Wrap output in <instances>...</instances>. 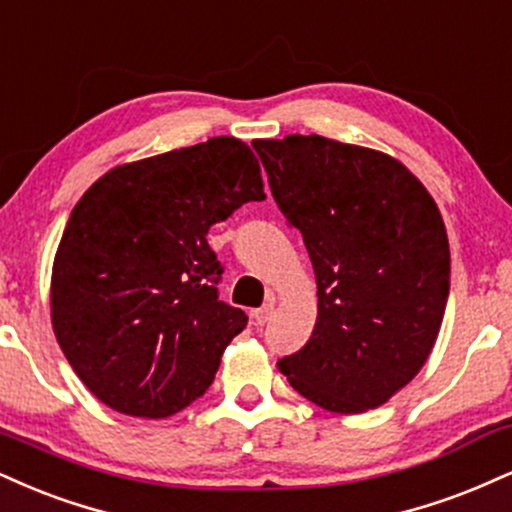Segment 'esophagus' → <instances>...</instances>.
<instances>
[{
    "mask_svg": "<svg viewBox=\"0 0 512 512\" xmlns=\"http://www.w3.org/2000/svg\"><path fill=\"white\" fill-rule=\"evenodd\" d=\"M272 312H274V305H272V303L262 305L260 310L252 312V319H255V326H264V324H267L269 319H272Z\"/></svg>",
    "mask_w": 512,
    "mask_h": 512,
    "instance_id": "obj_1",
    "label": "esophagus"
}]
</instances>
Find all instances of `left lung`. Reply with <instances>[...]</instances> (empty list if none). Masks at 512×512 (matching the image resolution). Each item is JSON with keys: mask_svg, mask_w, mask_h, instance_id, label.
Masks as SVG:
<instances>
[{"mask_svg": "<svg viewBox=\"0 0 512 512\" xmlns=\"http://www.w3.org/2000/svg\"><path fill=\"white\" fill-rule=\"evenodd\" d=\"M252 147L317 276L315 329L279 369L329 412L379 408L415 379L439 336L451 286L439 207L408 166L379 150L324 135Z\"/></svg>", "mask_w": 512, "mask_h": 512, "instance_id": "obj_1", "label": "left lung"}]
</instances>
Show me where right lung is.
I'll return each mask as SVG.
<instances>
[{
  "label": "right lung",
  "mask_w": 512,
  "mask_h": 512,
  "mask_svg": "<svg viewBox=\"0 0 512 512\" xmlns=\"http://www.w3.org/2000/svg\"><path fill=\"white\" fill-rule=\"evenodd\" d=\"M257 157L209 138L114 166L73 207L52 267V326L92 396L162 420L209 389L248 324L221 303L209 226L264 200Z\"/></svg>",
  "instance_id": "1"
}]
</instances>
